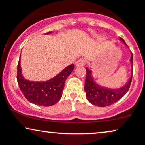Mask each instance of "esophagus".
<instances>
[{"instance_id":"obj_1","label":"esophagus","mask_w":145,"mask_h":145,"mask_svg":"<svg viewBox=\"0 0 145 145\" xmlns=\"http://www.w3.org/2000/svg\"><path fill=\"white\" fill-rule=\"evenodd\" d=\"M84 65H85V60L82 59V58L78 59L76 63V65L77 67H82V66H84Z\"/></svg>"}]
</instances>
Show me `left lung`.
Instances as JSON below:
<instances>
[{
  "label": "left lung",
  "mask_w": 145,
  "mask_h": 145,
  "mask_svg": "<svg viewBox=\"0 0 145 145\" xmlns=\"http://www.w3.org/2000/svg\"><path fill=\"white\" fill-rule=\"evenodd\" d=\"M120 40L127 46L123 39L120 37ZM130 62L131 63V65L133 66L132 53L131 54ZM86 76L85 84H84V91L86 92V99L92 104L99 107H106V106H110L111 104L116 102L123 97L129 89L131 79H132V75L125 85L117 89H110L98 85L91 76V71L89 70L88 67L86 68Z\"/></svg>",
  "instance_id": "obj_1"
}]
</instances>
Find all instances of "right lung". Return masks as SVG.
<instances>
[{"label":"right lung","mask_w":145,"mask_h":145,"mask_svg":"<svg viewBox=\"0 0 145 145\" xmlns=\"http://www.w3.org/2000/svg\"><path fill=\"white\" fill-rule=\"evenodd\" d=\"M48 32L47 34L51 33ZM74 65L65 68L55 77L45 82H33L26 80L22 75L20 57L18 64L17 80L22 93L32 104L42 106H50L56 104L62 97L65 82L74 70Z\"/></svg>","instance_id":"obj_1"}]
</instances>
